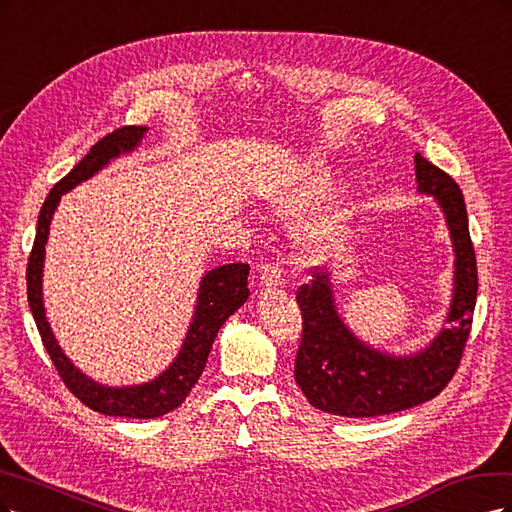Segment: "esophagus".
<instances>
[{"label": "esophagus", "mask_w": 512, "mask_h": 512, "mask_svg": "<svg viewBox=\"0 0 512 512\" xmlns=\"http://www.w3.org/2000/svg\"><path fill=\"white\" fill-rule=\"evenodd\" d=\"M283 268L278 263H263L259 270V280L263 287H280L283 285Z\"/></svg>", "instance_id": "obj_1"}]
</instances>
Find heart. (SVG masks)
Segmentation results:
<instances>
[{"instance_id": "obj_1", "label": "heart", "mask_w": 512, "mask_h": 512, "mask_svg": "<svg viewBox=\"0 0 512 512\" xmlns=\"http://www.w3.org/2000/svg\"><path fill=\"white\" fill-rule=\"evenodd\" d=\"M332 176L325 170L310 172L298 183H285L270 191V204L276 210H298L304 204L315 200L317 195L329 189ZM355 217V200L349 193H336L325 204L308 212L306 217L295 225L293 240L298 251L306 259H323L332 253L336 246L349 234L351 221Z\"/></svg>"}]
</instances>
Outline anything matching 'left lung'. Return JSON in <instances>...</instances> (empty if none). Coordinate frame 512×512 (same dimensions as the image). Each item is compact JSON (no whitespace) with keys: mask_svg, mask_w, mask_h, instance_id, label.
I'll list each match as a JSON object with an SVG mask.
<instances>
[{"mask_svg":"<svg viewBox=\"0 0 512 512\" xmlns=\"http://www.w3.org/2000/svg\"><path fill=\"white\" fill-rule=\"evenodd\" d=\"M415 172L419 191L436 197L453 240L455 287L449 325L427 349L410 357L376 351L342 323L329 274L310 268L312 280L295 293L302 310L295 383L312 406L329 415L381 417L432 400L449 385L464 355L478 289L466 202L455 180L421 153L415 155Z\"/></svg>","mask_w":512,"mask_h":512,"instance_id":"left-lung-1","label":"left lung"}]
</instances>
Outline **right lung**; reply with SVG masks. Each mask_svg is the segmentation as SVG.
I'll return each instance as SVG.
<instances>
[{"mask_svg": "<svg viewBox=\"0 0 512 512\" xmlns=\"http://www.w3.org/2000/svg\"><path fill=\"white\" fill-rule=\"evenodd\" d=\"M144 134L146 127L142 125H125L121 129H114L112 134L104 136L100 142H95L91 151L76 163L74 170H70V174H65L59 180L51 193H48L40 210L34 249H31L27 261V302L31 315L36 319L44 349L51 355L61 381L91 410L102 412V415L108 417L129 419H155L185 402L189 391L197 383V378L202 376L206 368L212 342L217 338L221 325L249 298V280L246 278H249L251 270L249 263H227V266L210 270L202 278L195 315L189 325L187 338L183 346H180V353L172 361L170 368L159 374L155 381L134 387H104L91 381L78 368H74L72 361L65 357L51 332V325L46 321L42 302L44 244L48 240L53 212L63 193H68L70 189L80 185L82 180L100 172L110 159L134 151Z\"/></svg>", "mask_w": 512, "mask_h": 512, "instance_id": "1", "label": "right lung"}]
</instances>
